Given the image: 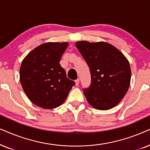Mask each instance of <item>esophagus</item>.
<instances>
[{
  "instance_id": "esophagus-1",
  "label": "esophagus",
  "mask_w": 150,
  "mask_h": 150,
  "mask_svg": "<svg viewBox=\"0 0 150 150\" xmlns=\"http://www.w3.org/2000/svg\"><path fill=\"white\" fill-rule=\"evenodd\" d=\"M79 83V79H77L76 80H75V85L78 86Z\"/></svg>"
}]
</instances>
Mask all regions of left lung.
Here are the masks:
<instances>
[{"label":"left lung","mask_w":150,"mask_h":150,"mask_svg":"<svg viewBox=\"0 0 150 150\" xmlns=\"http://www.w3.org/2000/svg\"><path fill=\"white\" fill-rule=\"evenodd\" d=\"M75 46L90 68L91 83L83 94L92 106L100 110L120 102L130 84L131 69L121 52L105 42L79 41Z\"/></svg>","instance_id":"8db88e82"}]
</instances>
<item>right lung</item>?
Segmentation results:
<instances>
[{"label":"right lung","mask_w":150,"mask_h":150,"mask_svg":"<svg viewBox=\"0 0 150 150\" xmlns=\"http://www.w3.org/2000/svg\"><path fill=\"white\" fill-rule=\"evenodd\" d=\"M68 42H47L31 51L23 59L20 81L29 100L45 109L64 102L75 81L67 77L59 64Z\"/></svg>","instance_id":"right-lung-1"}]
</instances>
